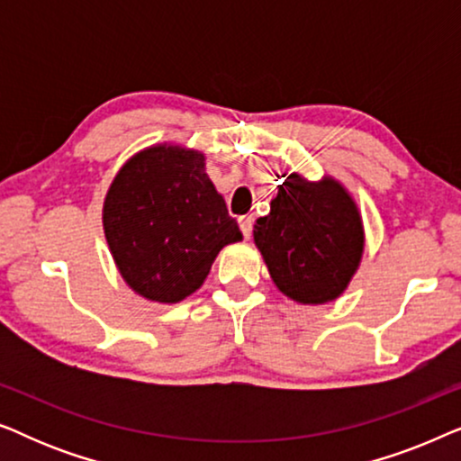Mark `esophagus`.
<instances>
[{
  "label": "esophagus",
  "mask_w": 461,
  "mask_h": 461,
  "mask_svg": "<svg viewBox=\"0 0 461 461\" xmlns=\"http://www.w3.org/2000/svg\"><path fill=\"white\" fill-rule=\"evenodd\" d=\"M239 229H241L245 239H249L251 237V229H254V218H251V216H241V218H239Z\"/></svg>",
  "instance_id": "1"
}]
</instances>
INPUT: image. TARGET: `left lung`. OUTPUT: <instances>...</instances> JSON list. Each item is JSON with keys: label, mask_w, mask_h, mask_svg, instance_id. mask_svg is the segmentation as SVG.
Instances as JSON below:
<instances>
[{"label": "left lung", "mask_w": 461, "mask_h": 461, "mask_svg": "<svg viewBox=\"0 0 461 461\" xmlns=\"http://www.w3.org/2000/svg\"><path fill=\"white\" fill-rule=\"evenodd\" d=\"M254 241L287 298L325 304L344 292L361 262L363 224L336 180L292 174L270 201L268 216L256 220Z\"/></svg>", "instance_id": "obj_1"}]
</instances>
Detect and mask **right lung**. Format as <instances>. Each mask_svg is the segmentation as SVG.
Listing matches in <instances>:
<instances>
[{
  "instance_id": "add662e5",
  "label": "right lung",
  "mask_w": 461,
  "mask_h": 461,
  "mask_svg": "<svg viewBox=\"0 0 461 461\" xmlns=\"http://www.w3.org/2000/svg\"><path fill=\"white\" fill-rule=\"evenodd\" d=\"M103 224L125 283L163 304L203 285L218 251L243 239L207 178L203 155L167 144L142 150L119 169Z\"/></svg>"
}]
</instances>
